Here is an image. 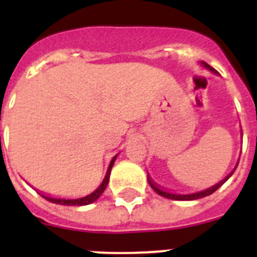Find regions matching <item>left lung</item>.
Here are the masks:
<instances>
[{
    "instance_id": "left-lung-1",
    "label": "left lung",
    "mask_w": 257,
    "mask_h": 257,
    "mask_svg": "<svg viewBox=\"0 0 257 257\" xmlns=\"http://www.w3.org/2000/svg\"><path fill=\"white\" fill-rule=\"evenodd\" d=\"M201 65H203L204 67H205V69H208V70H210V71H212V72H214V74H216V72H217L216 70H214L213 67H210V66L208 65V63L201 62ZM236 166H238V164H236ZM236 166H235V168H234L233 172L230 173L229 175H226V177H225V178H223L221 182H218L217 185L212 186V187L207 188V190H203V191L195 192V194L182 195V194H173V192H169V191H166V190H164V188L159 187V186L156 185L155 182H153L152 179L150 178V177H148V183H150L151 187H152L153 190H155V191L157 192V194L161 195V196H164V197H168V199H173V200H196V199H200V197H205V196H208V195L213 194V192L216 191V190H218V188H220L221 186H222L223 183H225V182H226L227 179H229L230 177H231V175H233V173L235 172Z\"/></svg>"
}]
</instances>
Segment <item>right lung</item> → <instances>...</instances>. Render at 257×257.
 Masks as SVG:
<instances>
[{
	"label": "right lung",
	"instance_id": "right-lung-1",
	"mask_svg": "<svg viewBox=\"0 0 257 257\" xmlns=\"http://www.w3.org/2000/svg\"><path fill=\"white\" fill-rule=\"evenodd\" d=\"M115 159H117V156H114L113 160H111L110 164H109V168H107L106 175H105V178H104V181H102L101 185L98 186V187L96 188L95 191L92 192V194L87 195V196L79 197V199H61V197L47 196V195L41 194V192H39V194H40L41 196L44 197V199H47L48 201H50V203H54V204H61V205H88V204H91V203H93V201L97 200L98 197L101 196L102 192L105 191V188H106L107 183H109L110 170H111V168H113Z\"/></svg>",
	"mask_w": 257,
	"mask_h": 257
}]
</instances>
